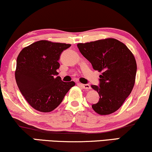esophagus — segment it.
<instances>
[{
    "label": "esophagus",
    "mask_w": 152,
    "mask_h": 152,
    "mask_svg": "<svg viewBox=\"0 0 152 152\" xmlns=\"http://www.w3.org/2000/svg\"><path fill=\"white\" fill-rule=\"evenodd\" d=\"M80 86H81V87L85 90H90V88H91L90 86L88 85V84H80Z\"/></svg>",
    "instance_id": "esophagus-1"
}]
</instances>
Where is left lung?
Wrapping results in <instances>:
<instances>
[{
	"mask_svg": "<svg viewBox=\"0 0 152 152\" xmlns=\"http://www.w3.org/2000/svg\"><path fill=\"white\" fill-rule=\"evenodd\" d=\"M77 46L94 69L102 72L99 86H91L99 96L98 102L92 105L93 110L100 115L112 114L122 106L135 85L137 64L133 54L122 42L111 38Z\"/></svg>",
	"mask_w": 152,
	"mask_h": 152,
	"instance_id": "1",
	"label": "left lung"
}]
</instances>
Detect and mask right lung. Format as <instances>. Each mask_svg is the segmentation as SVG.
<instances>
[{"label": "right lung", "mask_w": 152, "mask_h": 152, "mask_svg": "<svg viewBox=\"0 0 152 152\" xmlns=\"http://www.w3.org/2000/svg\"><path fill=\"white\" fill-rule=\"evenodd\" d=\"M70 44L39 41L25 47L17 59L15 79L27 102L41 112H50L62 102L74 81L57 76L58 60Z\"/></svg>", "instance_id": "obj_1"}]
</instances>
